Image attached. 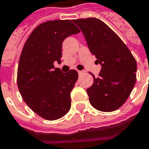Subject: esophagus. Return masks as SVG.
Masks as SVG:
<instances>
[{"label":"esophagus","mask_w":149,"mask_h":149,"mask_svg":"<svg viewBox=\"0 0 149 149\" xmlns=\"http://www.w3.org/2000/svg\"><path fill=\"white\" fill-rule=\"evenodd\" d=\"M84 72H85L84 71H78V74H84Z\"/></svg>","instance_id":"obj_1"}]
</instances>
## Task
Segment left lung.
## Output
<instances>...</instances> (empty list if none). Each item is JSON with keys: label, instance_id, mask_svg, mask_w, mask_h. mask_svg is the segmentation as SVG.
Instances as JSON below:
<instances>
[{"label": "left lung", "instance_id": "1", "mask_svg": "<svg viewBox=\"0 0 149 149\" xmlns=\"http://www.w3.org/2000/svg\"><path fill=\"white\" fill-rule=\"evenodd\" d=\"M88 49L101 65L99 77L93 75V85L86 89L95 109L112 112L126 102L135 85L137 63L121 39L95 18L76 19Z\"/></svg>", "mask_w": 149, "mask_h": 149}]
</instances>
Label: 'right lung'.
<instances>
[{"label": "right lung", "instance_id": "1", "mask_svg": "<svg viewBox=\"0 0 149 149\" xmlns=\"http://www.w3.org/2000/svg\"><path fill=\"white\" fill-rule=\"evenodd\" d=\"M78 33L79 29L70 20L48 21L33 31L21 54L19 92L29 107L48 120L61 118L71 108V92L78 74L75 70L63 73L54 64L61 63L64 40Z\"/></svg>", "mask_w": 149, "mask_h": 149}]
</instances>
